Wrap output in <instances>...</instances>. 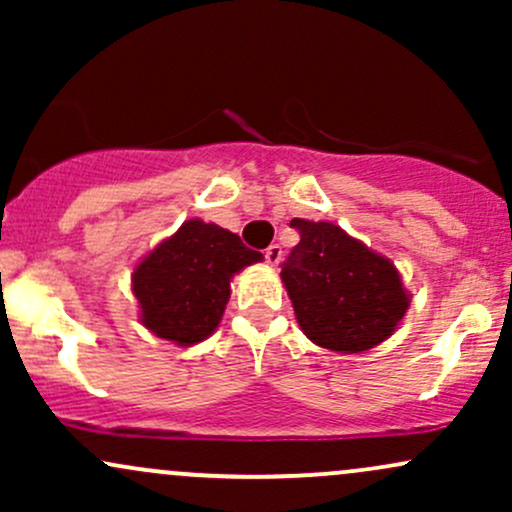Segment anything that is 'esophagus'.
Segmentation results:
<instances>
[{
	"mask_svg": "<svg viewBox=\"0 0 512 512\" xmlns=\"http://www.w3.org/2000/svg\"><path fill=\"white\" fill-rule=\"evenodd\" d=\"M264 260L272 264V267H276V264L281 262V248H279V245H276V243L269 245V248L264 250Z\"/></svg>",
	"mask_w": 512,
	"mask_h": 512,
	"instance_id": "1",
	"label": "esophagus"
}]
</instances>
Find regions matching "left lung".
Masks as SVG:
<instances>
[{
    "instance_id": "left-lung-1",
    "label": "left lung",
    "mask_w": 512,
    "mask_h": 512,
    "mask_svg": "<svg viewBox=\"0 0 512 512\" xmlns=\"http://www.w3.org/2000/svg\"><path fill=\"white\" fill-rule=\"evenodd\" d=\"M291 226L301 243L281 264V281L305 337L342 354L385 342L411 301L395 264L330 221Z\"/></svg>"
}]
</instances>
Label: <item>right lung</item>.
I'll list each match as a JSON object with an SVG mask.
<instances>
[{"mask_svg":"<svg viewBox=\"0 0 512 512\" xmlns=\"http://www.w3.org/2000/svg\"><path fill=\"white\" fill-rule=\"evenodd\" d=\"M255 262L262 252L245 248L236 233L202 219L185 221L134 267L139 320L178 346L202 342L219 327L233 274Z\"/></svg>","mask_w":512,"mask_h":512,"instance_id":"obj_1","label":"right lung"}]
</instances>
